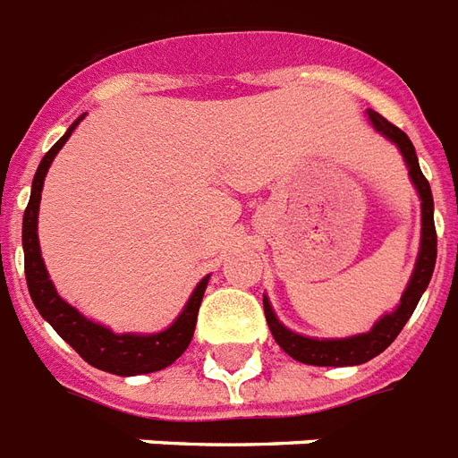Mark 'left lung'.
<instances>
[{
	"mask_svg": "<svg viewBox=\"0 0 458 458\" xmlns=\"http://www.w3.org/2000/svg\"><path fill=\"white\" fill-rule=\"evenodd\" d=\"M369 114L371 126L378 133H384L386 139L400 148L407 169H410L411 183L416 185L419 197H421V249H419V259H416L414 273L410 277V284L403 292L400 306L393 313L384 315L377 325L371 327L367 334H358V336L348 338H310L301 336V334L292 332L282 325L277 315L273 313L270 301L263 296V310H266V319L270 332H273L275 341L282 351L287 352L289 358L299 360L303 364H315V367H352V364H362L367 360L377 358L388 348L397 338V334L403 332V327L407 325V319L411 318L414 308L421 301V293L428 287L430 277H433L435 259H437V235H435V221H433V192L421 174L419 159H416V150L411 145L410 136L397 129L395 124H390L386 117H381L374 110H367Z\"/></svg>",
	"mask_w": 458,
	"mask_h": 458,
	"instance_id": "8db88e82",
	"label": "left lung"
}]
</instances>
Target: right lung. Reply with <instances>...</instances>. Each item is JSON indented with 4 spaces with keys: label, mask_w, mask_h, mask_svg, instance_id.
<instances>
[{
    "label": "right lung",
    "mask_w": 458,
    "mask_h": 458,
    "mask_svg": "<svg viewBox=\"0 0 458 458\" xmlns=\"http://www.w3.org/2000/svg\"><path fill=\"white\" fill-rule=\"evenodd\" d=\"M81 120H84V114L80 120H74L68 131L63 133V139H58V143L44 155V159L37 166L35 178H32V192H30L28 209H25L23 216L25 280H28L30 296H32V303L39 310V315L91 367L117 374V377L150 374V371L165 369L171 362H176L185 352V348L191 345L199 303H202L204 289L209 284V275L197 284L192 296L185 303L183 313L176 318V322L159 334H114L107 327L87 319L77 308H72L58 296L54 282L48 280L47 266H44L42 251H39L37 216H39V199H42L44 178H47L48 166H51L58 150L65 145L70 133L77 129Z\"/></svg>",
    "instance_id": "right-lung-1"
}]
</instances>
